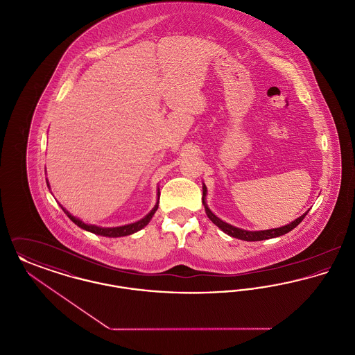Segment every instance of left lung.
I'll list each match as a JSON object with an SVG mask.
<instances>
[{
    "label": "left lung",
    "mask_w": 355,
    "mask_h": 355,
    "mask_svg": "<svg viewBox=\"0 0 355 355\" xmlns=\"http://www.w3.org/2000/svg\"><path fill=\"white\" fill-rule=\"evenodd\" d=\"M206 194H207V187L203 184L202 203L203 206H205L206 216L209 217V220H211L216 226H218L220 230H222L223 233H226L227 236H234V238L242 239V241H263V239H270V238H277V236H284V234H286L288 232H291L294 227H297V226L302 222L304 217H306V214L309 213V210H307L304 214H302L301 217H298L297 220H291L290 223H287L285 226H281V227L269 229V230H258V232H257V230H255V232H252V230H243V229L236 227V226H233V225H230V223H227V222H225V220L218 218V217L209 209V206H207V203H206Z\"/></svg>",
    "instance_id": "1"
}]
</instances>
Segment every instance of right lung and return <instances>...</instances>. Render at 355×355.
<instances>
[{"instance_id": "right-lung-1", "label": "right lung", "mask_w": 355, "mask_h": 355, "mask_svg": "<svg viewBox=\"0 0 355 355\" xmlns=\"http://www.w3.org/2000/svg\"><path fill=\"white\" fill-rule=\"evenodd\" d=\"M46 184H48V187H51L48 181H46ZM157 190H158V191H157V202L154 205V207H153L152 210H150L144 218H141V220H137V222H133V223H128V225H122V226H116V227H102V226H97V225L85 223L84 220H80V218L74 217L71 213H69L68 210H67L62 205H60V206H61V209L64 210V213L68 216L70 220H73L78 227L84 229L86 232H90V233L97 234V236H109V238L130 236V234H135L137 232H139L141 229H144V227L150 222V220H152L154 213L157 211L158 202H159V187H158Z\"/></svg>"}]
</instances>
